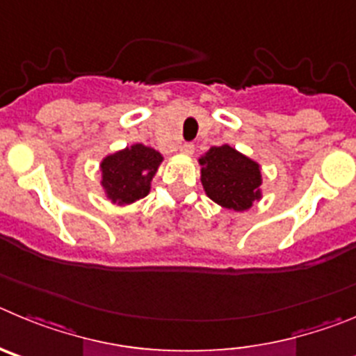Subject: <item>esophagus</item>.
Listing matches in <instances>:
<instances>
[{
    "label": "esophagus",
    "instance_id": "1",
    "mask_svg": "<svg viewBox=\"0 0 356 356\" xmlns=\"http://www.w3.org/2000/svg\"><path fill=\"white\" fill-rule=\"evenodd\" d=\"M193 150H195L193 143H182V145H181V152H182V154H186V156L193 154Z\"/></svg>",
    "mask_w": 356,
    "mask_h": 356
}]
</instances>
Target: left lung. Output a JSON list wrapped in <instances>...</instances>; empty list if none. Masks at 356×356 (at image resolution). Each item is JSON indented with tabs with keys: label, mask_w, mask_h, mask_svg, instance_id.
Masks as SVG:
<instances>
[{
	"label": "left lung",
	"mask_w": 356,
	"mask_h": 356,
	"mask_svg": "<svg viewBox=\"0 0 356 356\" xmlns=\"http://www.w3.org/2000/svg\"><path fill=\"white\" fill-rule=\"evenodd\" d=\"M200 181L206 195L218 206L246 211L261 200V166L230 145L211 147L198 159Z\"/></svg>",
	"instance_id": "1"
}]
</instances>
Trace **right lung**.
Wrapping results in <instances>:
<instances>
[{
    "label": "right lung",
    "instance_id": "1",
    "mask_svg": "<svg viewBox=\"0 0 356 356\" xmlns=\"http://www.w3.org/2000/svg\"><path fill=\"white\" fill-rule=\"evenodd\" d=\"M163 156L152 147L142 143L126 147L101 161L104 193L113 204L126 206L147 197L150 181L161 165Z\"/></svg>",
    "mask_w": 356,
    "mask_h": 356
}]
</instances>
